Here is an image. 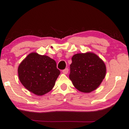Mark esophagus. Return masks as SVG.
<instances>
[{
    "label": "esophagus",
    "mask_w": 129,
    "mask_h": 129,
    "mask_svg": "<svg viewBox=\"0 0 129 129\" xmlns=\"http://www.w3.org/2000/svg\"><path fill=\"white\" fill-rule=\"evenodd\" d=\"M62 72H63V73H64V74H67V73H68V72H69V69H67V68H66L65 69H64V70H63Z\"/></svg>",
    "instance_id": "obj_1"
}]
</instances>
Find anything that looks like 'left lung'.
Masks as SVG:
<instances>
[{"instance_id":"8db88e82","label":"left lung","mask_w":129,"mask_h":129,"mask_svg":"<svg viewBox=\"0 0 129 129\" xmlns=\"http://www.w3.org/2000/svg\"><path fill=\"white\" fill-rule=\"evenodd\" d=\"M71 60L69 78L75 88L84 93L96 89L106 76V67L103 61L89 52L77 53Z\"/></svg>"}]
</instances>
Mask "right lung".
<instances>
[{"instance_id":"right-lung-1","label":"right lung","mask_w":129,"mask_h":129,"mask_svg":"<svg viewBox=\"0 0 129 129\" xmlns=\"http://www.w3.org/2000/svg\"><path fill=\"white\" fill-rule=\"evenodd\" d=\"M19 80L27 90L41 96L49 92L60 74L53 59L45 55L31 53L18 69Z\"/></svg>"}]
</instances>
